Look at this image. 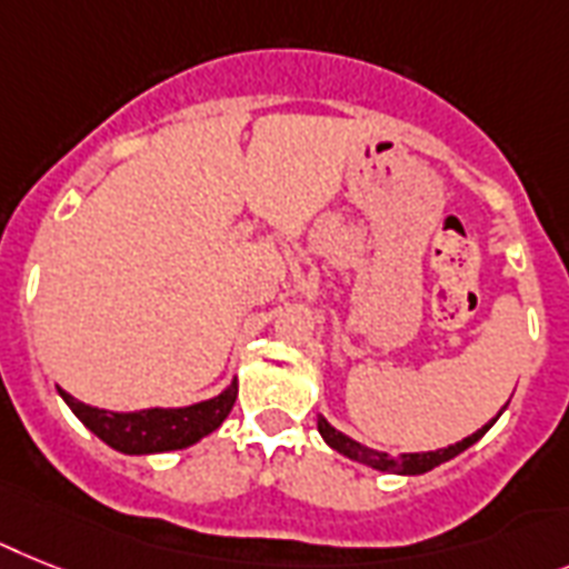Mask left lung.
<instances>
[{"mask_svg":"<svg viewBox=\"0 0 569 569\" xmlns=\"http://www.w3.org/2000/svg\"><path fill=\"white\" fill-rule=\"evenodd\" d=\"M500 412H497L495 419L488 421V425H482L477 433L465 436L462 442L448 445V448H439V450H421V453H398V457H389V453H383V450L366 448V445H360L358 439H351V436H346L342 430H337V427L331 425L326 416H319L317 419V430H319V436L326 439L328 448H335L337 453H342V457L355 459V462H360V465H369V468H375V471L401 473V477H419V473L433 471V468H439V465H445V462H450L453 457H459V453L471 448L473 442H480L482 436L491 430V425L500 419Z\"/></svg>","mask_w":569,"mask_h":569,"instance_id":"obj_1","label":"left lung"}]
</instances>
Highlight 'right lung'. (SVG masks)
Wrapping results in <instances>:
<instances>
[{
  "mask_svg": "<svg viewBox=\"0 0 569 569\" xmlns=\"http://www.w3.org/2000/svg\"><path fill=\"white\" fill-rule=\"evenodd\" d=\"M58 392L69 403V410L81 419V425L92 430L101 442L127 457H148V453L191 448L214 433L232 412L234 398H238V378L229 380V387L214 398L189 403V407H150V410L133 412L98 410L69 396L66 389L58 387Z\"/></svg>",
  "mask_w": 569,
  "mask_h": 569,
  "instance_id": "add662e5",
  "label": "right lung"
}]
</instances>
